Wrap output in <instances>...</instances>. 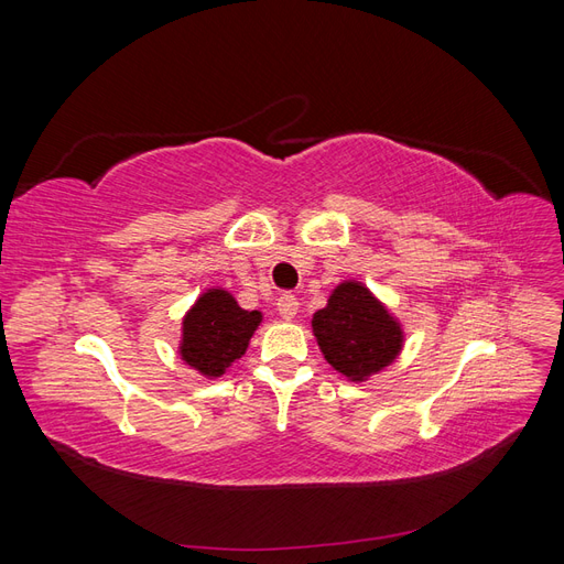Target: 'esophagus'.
Here are the masks:
<instances>
[{"mask_svg":"<svg viewBox=\"0 0 564 564\" xmlns=\"http://www.w3.org/2000/svg\"><path fill=\"white\" fill-rule=\"evenodd\" d=\"M278 313L282 319H294L299 313V299L294 294H282L278 299Z\"/></svg>","mask_w":564,"mask_h":564,"instance_id":"1","label":"esophagus"}]
</instances>
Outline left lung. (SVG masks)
I'll return each instance as SVG.
<instances>
[{
  "label": "left lung",
  "instance_id": "obj_1",
  "mask_svg": "<svg viewBox=\"0 0 564 564\" xmlns=\"http://www.w3.org/2000/svg\"><path fill=\"white\" fill-rule=\"evenodd\" d=\"M317 346L338 373L362 383L398 360L404 332L398 317L357 280H344L313 315Z\"/></svg>",
  "mask_w": 564,
  "mask_h": 564
}]
</instances>
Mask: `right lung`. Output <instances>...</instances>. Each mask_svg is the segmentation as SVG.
I'll return each instance as SVG.
<instances>
[{"label": "right lung", "mask_w": 564, "mask_h": 564, "mask_svg": "<svg viewBox=\"0 0 564 564\" xmlns=\"http://www.w3.org/2000/svg\"><path fill=\"white\" fill-rule=\"evenodd\" d=\"M261 311H245L226 289H207L185 313L181 327V360L202 377L218 379L247 352Z\"/></svg>", "instance_id": "right-lung-1"}]
</instances>
